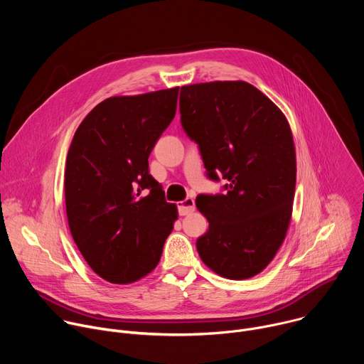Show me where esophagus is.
<instances>
[{"label": "esophagus", "mask_w": 364, "mask_h": 364, "mask_svg": "<svg viewBox=\"0 0 364 364\" xmlns=\"http://www.w3.org/2000/svg\"><path fill=\"white\" fill-rule=\"evenodd\" d=\"M177 207H178V215L180 216H187V215H190L196 210V203H194L193 198H186V200L180 201L177 204Z\"/></svg>", "instance_id": "obj_1"}]
</instances>
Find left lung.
<instances>
[{"label": "left lung", "instance_id": "1", "mask_svg": "<svg viewBox=\"0 0 364 364\" xmlns=\"http://www.w3.org/2000/svg\"><path fill=\"white\" fill-rule=\"evenodd\" d=\"M181 125L198 144L207 177L226 194L196 198L209 230L201 261L228 279L262 272L279 250L292 215L296 161L289 124L275 103L243 80L181 86Z\"/></svg>", "mask_w": 364, "mask_h": 364}]
</instances>
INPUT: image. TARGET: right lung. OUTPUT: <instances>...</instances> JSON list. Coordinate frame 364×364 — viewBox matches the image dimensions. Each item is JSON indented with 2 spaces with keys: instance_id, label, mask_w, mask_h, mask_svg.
<instances>
[{
  "instance_id": "1",
  "label": "right lung",
  "mask_w": 364,
  "mask_h": 364,
  "mask_svg": "<svg viewBox=\"0 0 364 364\" xmlns=\"http://www.w3.org/2000/svg\"><path fill=\"white\" fill-rule=\"evenodd\" d=\"M178 86L112 96L86 115L65 170L69 229L87 265L105 281L131 284L159 265L178 218L148 157L177 109Z\"/></svg>"
}]
</instances>
